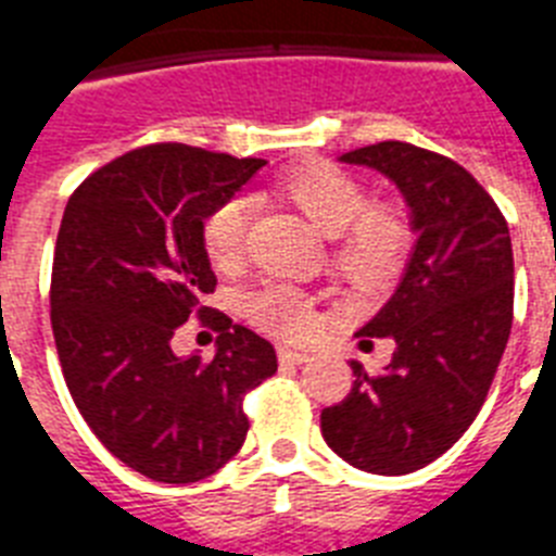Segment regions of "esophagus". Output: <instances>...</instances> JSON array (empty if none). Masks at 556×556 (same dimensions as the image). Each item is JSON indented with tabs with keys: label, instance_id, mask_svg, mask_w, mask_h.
Here are the masks:
<instances>
[{
	"label": "esophagus",
	"instance_id": "34e87169",
	"mask_svg": "<svg viewBox=\"0 0 556 556\" xmlns=\"http://www.w3.org/2000/svg\"><path fill=\"white\" fill-rule=\"evenodd\" d=\"M311 353L307 350H296V348H279V362H288V365H302L307 362Z\"/></svg>",
	"mask_w": 556,
	"mask_h": 556
}]
</instances>
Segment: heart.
<instances>
[{"mask_svg":"<svg viewBox=\"0 0 556 556\" xmlns=\"http://www.w3.org/2000/svg\"><path fill=\"white\" fill-rule=\"evenodd\" d=\"M277 191L321 235L333 237L330 265L356 286H381L401 268L413 242L409 212L395 200L370 203L367 186L333 163L314 161L277 180ZM254 206L231 194L203 220V249L214 268L240 263ZM245 316L265 333L302 339L316 328V305L305 291L268 282L245 296Z\"/></svg>","mask_w":556,"mask_h":556,"instance_id":"1","label":"heart"}]
</instances>
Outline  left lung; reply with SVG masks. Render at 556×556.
Returning a JSON list of instances; mask_svg holds the SVG:
<instances>
[{"label": "left lung", "instance_id": "1", "mask_svg": "<svg viewBox=\"0 0 556 556\" xmlns=\"http://www.w3.org/2000/svg\"><path fill=\"white\" fill-rule=\"evenodd\" d=\"M404 194L418 231L399 288L358 336L395 342L381 372L353 367L321 438L362 472L407 475L441 458L480 413L511 333L515 256L506 217L450 157L401 141L344 152Z\"/></svg>", "mask_w": 556, "mask_h": 556}]
</instances>
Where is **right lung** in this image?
I'll use <instances>...</instances> for the list:
<instances>
[{
    "label": "right lung",
    "instance_id": "1",
    "mask_svg": "<svg viewBox=\"0 0 556 556\" xmlns=\"http://www.w3.org/2000/svg\"><path fill=\"white\" fill-rule=\"evenodd\" d=\"M263 166L149 143L92 172L64 208L50 279L64 381L98 441L161 483H194L235 458L242 399L277 372L270 342L206 305L217 277L203 220ZM191 315L222 333L208 363L170 350Z\"/></svg>",
    "mask_w": 556,
    "mask_h": 556
}]
</instances>
